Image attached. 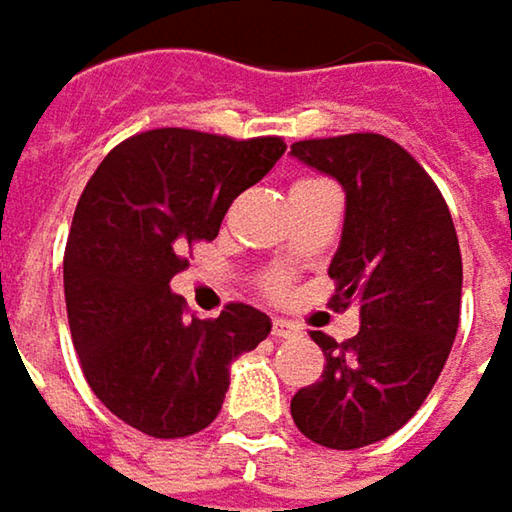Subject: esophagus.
<instances>
[{"label": "esophagus", "instance_id": "1", "mask_svg": "<svg viewBox=\"0 0 512 512\" xmlns=\"http://www.w3.org/2000/svg\"><path fill=\"white\" fill-rule=\"evenodd\" d=\"M297 333H300L297 324H291L286 318H274V327H271V336L274 339H288V336H297Z\"/></svg>", "mask_w": 512, "mask_h": 512}]
</instances>
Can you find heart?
I'll list each match as a JSON object with an SVG mask.
<instances>
[{
  "label": "heart",
  "instance_id": "heart-1",
  "mask_svg": "<svg viewBox=\"0 0 512 512\" xmlns=\"http://www.w3.org/2000/svg\"><path fill=\"white\" fill-rule=\"evenodd\" d=\"M286 288H288L286 274L274 271V274H268V277H265V291H268V294H274V297H277V294H286Z\"/></svg>",
  "mask_w": 512,
  "mask_h": 512
}]
</instances>
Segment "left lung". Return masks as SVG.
<instances>
[{
  "label": "left lung",
  "instance_id": "8db88e82",
  "mask_svg": "<svg viewBox=\"0 0 512 512\" xmlns=\"http://www.w3.org/2000/svg\"><path fill=\"white\" fill-rule=\"evenodd\" d=\"M291 156L345 188L333 306L356 300L362 324L348 342L312 330L327 362L291 418L306 439L351 451L401 430L439 380L460 324V241L436 182L392 138H309Z\"/></svg>",
  "mask_w": 512,
  "mask_h": 512
}]
</instances>
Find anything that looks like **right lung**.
Here are the masks:
<instances>
[{"instance_id":"obj_1","label":"right lung","mask_w":512,"mask_h":512,"mask_svg":"<svg viewBox=\"0 0 512 512\" xmlns=\"http://www.w3.org/2000/svg\"><path fill=\"white\" fill-rule=\"evenodd\" d=\"M283 153L274 135L153 129L117 144L85 185L64 253L70 336L96 398L135 430L182 439L209 427L229 362L271 333L247 303H226L212 321L188 315L170 280Z\"/></svg>"}]
</instances>
